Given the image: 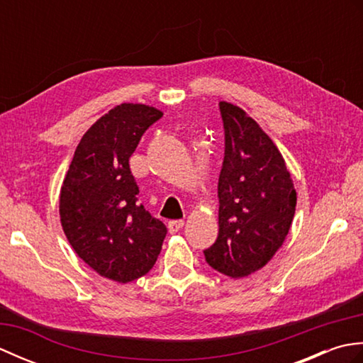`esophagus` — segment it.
<instances>
[{
  "mask_svg": "<svg viewBox=\"0 0 363 363\" xmlns=\"http://www.w3.org/2000/svg\"><path fill=\"white\" fill-rule=\"evenodd\" d=\"M184 226V220H173V221H168V230L169 234H176L177 230Z\"/></svg>",
  "mask_w": 363,
  "mask_h": 363,
  "instance_id": "obj_1",
  "label": "esophagus"
}]
</instances>
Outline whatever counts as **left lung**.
<instances>
[{
	"label": "left lung",
	"mask_w": 363,
	"mask_h": 363,
	"mask_svg": "<svg viewBox=\"0 0 363 363\" xmlns=\"http://www.w3.org/2000/svg\"><path fill=\"white\" fill-rule=\"evenodd\" d=\"M225 159L218 179V237L206 262L229 277L265 267L287 237L296 190L285 160L262 128L238 106L220 101Z\"/></svg>",
	"instance_id": "1"
}]
</instances>
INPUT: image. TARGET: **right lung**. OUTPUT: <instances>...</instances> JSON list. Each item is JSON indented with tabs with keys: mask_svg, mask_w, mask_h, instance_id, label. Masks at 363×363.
Here are the masks:
<instances>
[{
	"mask_svg": "<svg viewBox=\"0 0 363 363\" xmlns=\"http://www.w3.org/2000/svg\"><path fill=\"white\" fill-rule=\"evenodd\" d=\"M156 107L123 103L82 135L60 189L59 213L74 252L98 274L126 284L154 267L167 228L138 203L129 168Z\"/></svg>",
	"mask_w": 363,
	"mask_h": 363,
	"instance_id": "add662e5",
	"label": "right lung"
}]
</instances>
